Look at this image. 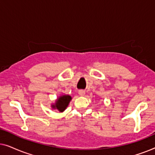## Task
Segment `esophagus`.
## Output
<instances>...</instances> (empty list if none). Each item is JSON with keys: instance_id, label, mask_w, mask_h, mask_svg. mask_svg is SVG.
<instances>
[{"instance_id": "1", "label": "esophagus", "mask_w": 155, "mask_h": 155, "mask_svg": "<svg viewBox=\"0 0 155 155\" xmlns=\"http://www.w3.org/2000/svg\"><path fill=\"white\" fill-rule=\"evenodd\" d=\"M78 94H79L80 95H81V96H84V95L85 94V91L80 90L78 91Z\"/></svg>"}]
</instances>
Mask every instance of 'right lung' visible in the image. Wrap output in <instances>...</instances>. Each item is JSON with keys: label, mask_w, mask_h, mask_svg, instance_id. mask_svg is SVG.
Returning a JSON list of instances; mask_svg holds the SVG:
<instances>
[{"label": "right lung", "mask_w": 155, "mask_h": 155, "mask_svg": "<svg viewBox=\"0 0 155 155\" xmlns=\"http://www.w3.org/2000/svg\"><path fill=\"white\" fill-rule=\"evenodd\" d=\"M71 100V97L69 95H63L57 99L56 105H53V108L58 109L59 111L62 112L66 109L70 101Z\"/></svg>", "instance_id": "right-lung-1"}]
</instances>
